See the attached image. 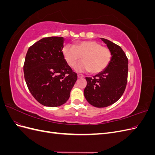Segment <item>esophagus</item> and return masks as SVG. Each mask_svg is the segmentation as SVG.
Here are the masks:
<instances>
[{"mask_svg": "<svg viewBox=\"0 0 155 155\" xmlns=\"http://www.w3.org/2000/svg\"><path fill=\"white\" fill-rule=\"evenodd\" d=\"M77 76H78V79L83 78L84 77L83 75H82V74H78L77 75Z\"/></svg>", "mask_w": 155, "mask_h": 155, "instance_id": "esophagus-1", "label": "esophagus"}]
</instances>
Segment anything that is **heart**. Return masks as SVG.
I'll list each match as a JSON object with an SVG mask.
<instances>
[{
    "label": "heart",
    "instance_id": "1",
    "mask_svg": "<svg viewBox=\"0 0 155 155\" xmlns=\"http://www.w3.org/2000/svg\"><path fill=\"white\" fill-rule=\"evenodd\" d=\"M63 54L70 67L74 66L81 56L83 61L75 65L74 69L77 72L91 71L93 74L104 70L111 59L109 49L94 41H83L74 45H65Z\"/></svg>",
    "mask_w": 155,
    "mask_h": 155
}]
</instances>
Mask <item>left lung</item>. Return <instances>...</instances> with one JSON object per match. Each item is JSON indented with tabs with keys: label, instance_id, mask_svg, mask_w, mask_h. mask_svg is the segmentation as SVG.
I'll list each match as a JSON object with an SVG mask.
<instances>
[{
	"label": "left lung",
	"instance_id": "1",
	"mask_svg": "<svg viewBox=\"0 0 155 155\" xmlns=\"http://www.w3.org/2000/svg\"><path fill=\"white\" fill-rule=\"evenodd\" d=\"M101 39L110 51V61L92 78H85L87 85L84 90L87 101L98 108L109 106L120 99L125 91L128 74V59L123 50L109 40Z\"/></svg>",
	"mask_w": 155,
	"mask_h": 155
}]
</instances>
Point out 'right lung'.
Wrapping results in <instances>:
<instances>
[{
	"instance_id": "obj_1",
	"label": "right lung",
	"mask_w": 155,
	"mask_h": 155,
	"mask_svg": "<svg viewBox=\"0 0 155 155\" xmlns=\"http://www.w3.org/2000/svg\"><path fill=\"white\" fill-rule=\"evenodd\" d=\"M64 37H45L28 50L25 79L35 99L44 106L63 105L70 97L77 74L72 72L63 54Z\"/></svg>"
}]
</instances>
